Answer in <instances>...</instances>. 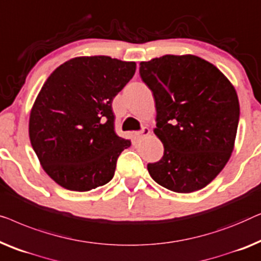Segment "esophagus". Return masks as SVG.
Instances as JSON below:
<instances>
[{
	"label": "esophagus",
	"mask_w": 261,
	"mask_h": 261,
	"mask_svg": "<svg viewBox=\"0 0 261 261\" xmlns=\"http://www.w3.org/2000/svg\"><path fill=\"white\" fill-rule=\"evenodd\" d=\"M149 134H150L149 127H143L142 130L135 132V138L137 139V141H139V139H142L143 137H145V136H148Z\"/></svg>",
	"instance_id": "obj_1"
}]
</instances>
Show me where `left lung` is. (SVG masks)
<instances>
[{
    "label": "left lung",
    "mask_w": 261,
    "mask_h": 261,
    "mask_svg": "<svg viewBox=\"0 0 261 261\" xmlns=\"http://www.w3.org/2000/svg\"><path fill=\"white\" fill-rule=\"evenodd\" d=\"M139 66L155 98L153 132L164 146L162 159L148 164L150 176L176 193L204 188L233 151L240 116L236 89L195 56H163Z\"/></svg>",
    "instance_id": "1"
}]
</instances>
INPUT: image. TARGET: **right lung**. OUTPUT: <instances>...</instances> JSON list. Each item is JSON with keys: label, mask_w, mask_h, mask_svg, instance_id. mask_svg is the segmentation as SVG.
<instances>
[{"label": "right lung", "mask_w": 261, "mask_h": 261, "mask_svg": "<svg viewBox=\"0 0 261 261\" xmlns=\"http://www.w3.org/2000/svg\"><path fill=\"white\" fill-rule=\"evenodd\" d=\"M136 64L105 56L73 58L43 84L29 118V138L59 186L89 192L110 182L130 139L115 131L112 100Z\"/></svg>", "instance_id": "right-lung-1"}]
</instances>
